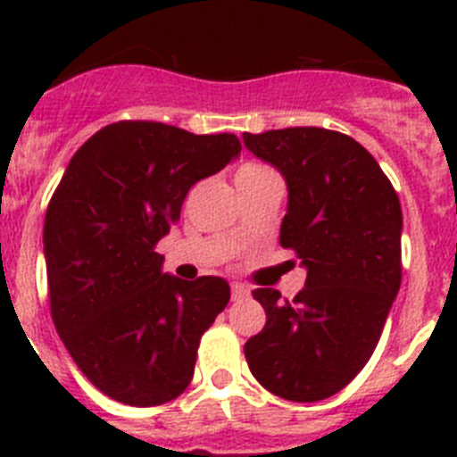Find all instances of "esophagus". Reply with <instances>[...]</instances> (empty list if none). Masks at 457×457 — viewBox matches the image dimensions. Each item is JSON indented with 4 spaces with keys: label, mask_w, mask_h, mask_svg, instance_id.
<instances>
[{
    "label": "esophagus",
    "mask_w": 457,
    "mask_h": 457,
    "mask_svg": "<svg viewBox=\"0 0 457 457\" xmlns=\"http://www.w3.org/2000/svg\"><path fill=\"white\" fill-rule=\"evenodd\" d=\"M247 295H249L247 286H242V284H233L231 286V297H233V300H242V297H247Z\"/></svg>",
    "instance_id": "34e87169"
}]
</instances>
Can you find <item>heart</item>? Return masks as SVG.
<instances>
[{
    "label": "heart",
    "mask_w": 457,
    "mask_h": 457,
    "mask_svg": "<svg viewBox=\"0 0 457 457\" xmlns=\"http://www.w3.org/2000/svg\"><path fill=\"white\" fill-rule=\"evenodd\" d=\"M258 171H268V169L258 167V164H245V167L240 169V173H258Z\"/></svg>",
    "instance_id": "obj_1"
}]
</instances>
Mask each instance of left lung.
<instances>
[{"mask_svg":"<svg viewBox=\"0 0 457 457\" xmlns=\"http://www.w3.org/2000/svg\"><path fill=\"white\" fill-rule=\"evenodd\" d=\"M249 153L288 187L278 242L306 284L295 300L256 288L268 322L245 343L249 370L295 403L325 401L364 369L401 288L403 210L375 157L325 128L245 132Z\"/></svg>","mask_w":457,"mask_h":457,"instance_id":"left-lung-1","label":"left lung"}]
</instances>
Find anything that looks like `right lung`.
<instances>
[{
	"instance_id": "obj_1",
	"label": "right lung",
	"mask_w": 457,
	"mask_h": 457,
	"mask_svg": "<svg viewBox=\"0 0 457 457\" xmlns=\"http://www.w3.org/2000/svg\"><path fill=\"white\" fill-rule=\"evenodd\" d=\"M237 155L236 135L120 120L68 162L43 226L52 320L109 398L162 405L192 382L201 334L231 288L221 277L167 274L155 245L180 220L189 187Z\"/></svg>"
}]
</instances>
